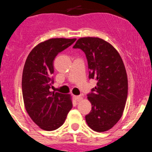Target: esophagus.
<instances>
[{
    "instance_id": "34e87169",
    "label": "esophagus",
    "mask_w": 152,
    "mask_h": 152,
    "mask_svg": "<svg viewBox=\"0 0 152 152\" xmlns=\"http://www.w3.org/2000/svg\"><path fill=\"white\" fill-rule=\"evenodd\" d=\"M73 99H75V100L78 101V102H79V101L82 100V97L81 96H73Z\"/></svg>"
}]
</instances>
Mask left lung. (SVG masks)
Returning <instances> with one entry per match:
<instances>
[{"instance_id": "1", "label": "left lung", "mask_w": 152, "mask_h": 152, "mask_svg": "<svg viewBox=\"0 0 152 152\" xmlns=\"http://www.w3.org/2000/svg\"><path fill=\"white\" fill-rule=\"evenodd\" d=\"M73 48L85 52L89 78L97 82L87 95L92 110L86 122L94 131L106 132L120 120L126 102L128 78L122 58L111 44L99 37L79 38Z\"/></svg>"}]
</instances>
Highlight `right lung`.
Masks as SVG:
<instances>
[{
    "label": "right lung",
    "instance_id": "right-lung-1",
    "mask_svg": "<svg viewBox=\"0 0 152 152\" xmlns=\"http://www.w3.org/2000/svg\"><path fill=\"white\" fill-rule=\"evenodd\" d=\"M76 38H51L36 45L26 60L23 70L24 106L31 120L45 131L59 128L73 107L71 96L50 91L53 59L71 45Z\"/></svg>",
    "mask_w": 152,
    "mask_h": 152
}]
</instances>
